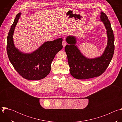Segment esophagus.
Masks as SVG:
<instances>
[{"label": "esophagus", "instance_id": "esophagus-1", "mask_svg": "<svg viewBox=\"0 0 122 122\" xmlns=\"http://www.w3.org/2000/svg\"><path fill=\"white\" fill-rule=\"evenodd\" d=\"M62 44H63V47H65V46L66 45V41H65V40H64V41H62Z\"/></svg>", "mask_w": 122, "mask_h": 122}]
</instances>
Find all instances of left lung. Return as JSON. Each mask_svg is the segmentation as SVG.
Returning a JSON list of instances; mask_svg holds the SVG:
<instances>
[{"instance_id": "1", "label": "left lung", "mask_w": 122, "mask_h": 122, "mask_svg": "<svg viewBox=\"0 0 122 122\" xmlns=\"http://www.w3.org/2000/svg\"><path fill=\"white\" fill-rule=\"evenodd\" d=\"M100 20L103 22L107 30V45L103 54L99 57L88 58L84 56L76 44V38L68 36L66 39L68 43L65 47L69 66V71L75 78L85 80L99 76L103 73L109 66L114 51V37L111 23L106 14L100 13Z\"/></svg>"}]
</instances>
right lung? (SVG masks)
Instances as JSON below:
<instances>
[{"label":"right lung","mask_w":122,"mask_h":122,"mask_svg":"<svg viewBox=\"0 0 122 122\" xmlns=\"http://www.w3.org/2000/svg\"><path fill=\"white\" fill-rule=\"evenodd\" d=\"M21 13L17 14L7 37V51L9 59L15 70L29 80H40L50 73L55 56L63 48L62 38L45 42L30 54L24 53L15 47L13 35Z\"/></svg>","instance_id":"add662e5"}]
</instances>
